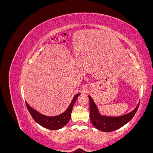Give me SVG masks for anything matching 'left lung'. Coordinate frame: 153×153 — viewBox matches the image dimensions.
Instances as JSON below:
<instances>
[{
  "label": "left lung",
  "instance_id": "obj_1",
  "mask_svg": "<svg viewBox=\"0 0 153 153\" xmlns=\"http://www.w3.org/2000/svg\"><path fill=\"white\" fill-rule=\"evenodd\" d=\"M90 101V119L93 126L100 131L110 132L121 128L128 123L135 115L139 104L131 112L119 117L103 116L100 114L98 108L92 98L89 96Z\"/></svg>",
  "mask_w": 153,
  "mask_h": 153
}]
</instances>
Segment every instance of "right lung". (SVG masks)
Segmentation results:
<instances>
[{"instance_id":"obj_1","label":"right lung","mask_w":153,"mask_h":153,"mask_svg":"<svg viewBox=\"0 0 153 153\" xmlns=\"http://www.w3.org/2000/svg\"><path fill=\"white\" fill-rule=\"evenodd\" d=\"M79 95L80 94H77L74 96L69 107L67 108L65 112L59 115H57V116L53 117H48L41 114L38 112H37L36 110L31 108L27 102L25 103L27 108L28 109L29 113L30 114L32 117L34 119V120L37 123L44 128L52 129V130H55V129L62 128L69 122V119L71 118L73 106Z\"/></svg>"}]
</instances>
